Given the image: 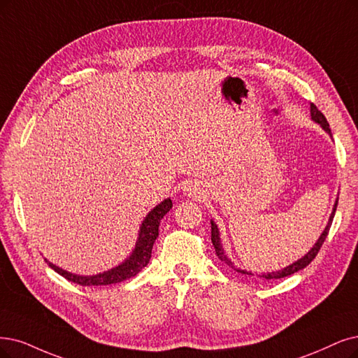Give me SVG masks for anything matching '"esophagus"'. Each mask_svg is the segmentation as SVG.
<instances>
[{
	"label": "esophagus",
	"mask_w": 358,
	"mask_h": 358,
	"mask_svg": "<svg viewBox=\"0 0 358 358\" xmlns=\"http://www.w3.org/2000/svg\"><path fill=\"white\" fill-rule=\"evenodd\" d=\"M201 192H202V187L199 186V182H189L187 186L184 187V193L190 197H197L201 194Z\"/></svg>",
	"instance_id": "esophagus-1"
}]
</instances>
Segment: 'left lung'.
Returning <instances> with one entry per match:
<instances>
[{
	"instance_id": "8db88e82",
	"label": "left lung",
	"mask_w": 358,
	"mask_h": 358,
	"mask_svg": "<svg viewBox=\"0 0 358 358\" xmlns=\"http://www.w3.org/2000/svg\"><path fill=\"white\" fill-rule=\"evenodd\" d=\"M310 109H311V119H313V121H314L315 124H319V125L327 132V134H329L330 137H332V131H330V128H329V124H327V121H326L324 115H323L319 109H317L313 103L310 104ZM336 206H338V197H336V201H335V205H334V209H332V214H330V217H329V221H327V224H326V227H324L323 233L320 234L319 239H317V242L314 243V246H313V248L308 250V252H307L306 255H303L302 258H299L298 261L292 262V264H290V266H287V267H285V268H282V270H275V271L255 274V273H252V271H246V270H242V268H237V267L234 266V262L226 255V252H224L222 243H221V237H220V230H218V226H217L214 220H210V241H213V245H214V248H215L217 257H218L221 261L226 262L227 266H230L233 270H236L237 273L245 274V275H257V277H259V279H267V280L283 279V277H287V275L294 274V273H296V271H299V270H302V268H306V267L308 266V264L315 258V255L319 254V250H320L322 245H323L324 241H326L327 233H329V230H330V226H332V221H334V217H335V213H336Z\"/></svg>"
}]
</instances>
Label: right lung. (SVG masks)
Listing matches in <instances>:
<instances>
[{
  "label": "right lung",
  "instance_id": "1",
  "mask_svg": "<svg viewBox=\"0 0 358 358\" xmlns=\"http://www.w3.org/2000/svg\"><path fill=\"white\" fill-rule=\"evenodd\" d=\"M171 208H172V201L168 197V199L156 205L150 213L144 217L138 230L136 246L132 249L129 257H127V259H124L119 266L108 271L92 274V275H81V274H73V273L66 271L55 266V264L50 262L48 259L45 261L52 270L59 273L60 275H63L64 279H68L69 282L81 285V286H106V285H115V283L128 280L131 277L138 274L149 264L152 257L153 243L156 241V237L159 236V224H161V220L165 217V214L169 213Z\"/></svg>",
  "mask_w": 358,
  "mask_h": 358
}]
</instances>
